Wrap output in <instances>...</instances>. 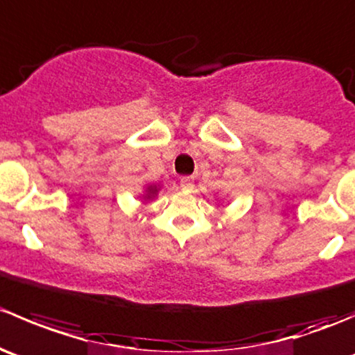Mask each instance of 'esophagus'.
Masks as SVG:
<instances>
[{"mask_svg":"<svg viewBox=\"0 0 355 355\" xmlns=\"http://www.w3.org/2000/svg\"><path fill=\"white\" fill-rule=\"evenodd\" d=\"M180 185H182V189H192V185H194V180H192L191 177H182L180 178Z\"/></svg>","mask_w":355,"mask_h":355,"instance_id":"1","label":"esophagus"}]
</instances>
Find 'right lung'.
<instances>
[{
	"label": "right lung",
	"mask_w": 355,
	"mask_h": 355,
	"mask_svg": "<svg viewBox=\"0 0 355 355\" xmlns=\"http://www.w3.org/2000/svg\"><path fill=\"white\" fill-rule=\"evenodd\" d=\"M155 192H156V189H155V191H153V189H151V194H155Z\"/></svg>",
	"instance_id": "add662e5"
}]
</instances>
